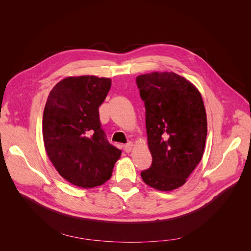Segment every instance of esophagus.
Masks as SVG:
<instances>
[{"label": "esophagus", "instance_id": "1", "mask_svg": "<svg viewBox=\"0 0 251 251\" xmlns=\"http://www.w3.org/2000/svg\"><path fill=\"white\" fill-rule=\"evenodd\" d=\"M132 149H133V143L132 142H129L128 144H126L124 146V150H125L126 152H131Z\"/></svg>", "mask_w": 251, "mask_h": 251}]
</instances>
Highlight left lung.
I'll return each instance as SVG.
<instances>
[{"label":"left lung","mask_w":251,"mask_h":251,"mask_svg":"<svg viewBox=\"0 0 251 251\" xmlns=\"http://www.w3.org/2000/svg\"><path fill=\"white\" fill-rule=\"evenodd\" d=\"M145 105L147 143L152 164L141 173L155 190L170 192L187 182L206 145L207 115L200 91L175 73L136 77Z\"/></svg>","instance_id":"left-lung-1"}]
</instances>
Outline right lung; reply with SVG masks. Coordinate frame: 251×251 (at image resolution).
I'll use <instances>...</instances> for the list:
<instances>
[{"label": "right lung", "instance_id": "1", "mask_svg": "<svg viewBox=\"0 0 251 251\" xmlns=\"http://www.w3.org/2000/svg\"><path fill=\"white\" fill-rule=\"evenodd\" d=\"M111 83L108 77L68 76L47 98L42 119L46 153L58 174L76 187L103 185L121 156L107 141L99 118Z\"/></svg>", "mask_w": 251, "mask_h": 251}]
</instances>
